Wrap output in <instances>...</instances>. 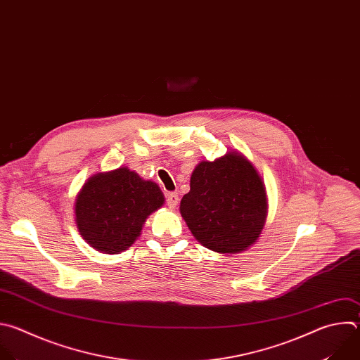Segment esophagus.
<instances>
[{"label": "esophagus", "mask_w": 360, "mask_h": 360, "mask_svg": "<svg viewBox=\"0 0 360 360\" xmlns=\"http://www.w3.org/2000/svg\"><path fill=\"white\" fill-rule=\"evenodd\" d=\"M166 202H167V205H169L170 208H174V207L179 204V194H177L176 191L167 193V195H166Z\"/></svg>", "instance_id": "obj_1"}]
</instances>
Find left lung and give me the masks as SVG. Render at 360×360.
<instances>
[{"mask_svg":"<svg viewBox=\"0 0 360 360\" xmlns=\"http://www.w3.org/2000/svg\"><path fill=\"white\" fill-rule=\"evenodd\" d=\"M266 210L265 186L238 152L198 163L180 202L181 217L195 240L220 254L251 247L264 229Z\"/></svg>","mask_w":360,"mask_h":360,"instance_id":"1","label":"left lung"}]
</instances>
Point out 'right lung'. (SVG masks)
I'll return each instance as SVG.
<instances>
[{"label":"right lung","instance_id":"obj_1","mask_svg":"<svg viewBox=\"0 0 360 360\" xmlns=\"http://www.w3.org/2000/svg\"><path fill=\"white\" fill-rule=\"evenodd\" d=\"M163 204L156 183L119 167L88 179L75 201V221L96 251L119 254L137 240L146 219Z\"/></svg>","mask_w":360,"mask_h":360}]
</instances>
